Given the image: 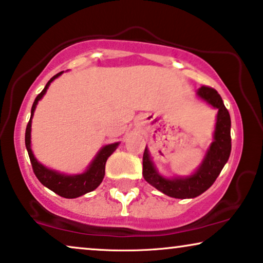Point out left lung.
Wrapping results in <instances>:
<instances>
[{"label":"left lung","mask_w":263,"mask_h":263,"mask_svg":"<svg viewBox=\"0 0 263 263\" xmlns=\"http://www.w3.org/2000/svg\"><path fill=\"white\" fill-rule=\"evenodd\" d=\"M198 95L203 100L216 107L217 121L215 128L214 142L208 151L200 168L186 179H164L156 172L147 148L142 157V175L149 185L173 198H194L209 189L215 182L231 155V117L224 106L222 98L214 88L203 86Z\"/></svg>","instance_id":"left-lung-1"}]
</instances>
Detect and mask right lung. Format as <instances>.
Instances as JSON below:
<instances>
[{"instance_id":"right-lung-1","label":"right lung","mask_w":263,"mask_h":263,"mask_svg":"<svg viewBox=\"0 0 263 263\" xmlns=\"http://www.w3.org/2000/svg\"><path fill=\"white\" fill-rule=\"evenodd\" d=\"M63 73V71L59 73H57L55 76H53L48 81V83L46 84L44 89L41 91V93L37 95L35 101H33L32 108H31V118L33 115V111H35L37 102L41 98L46 94L47 89H48L50 82L55 80L58 76ZM31 118H30L29 123L26 125L25 130V146L27 149V153H29L30 162H31L32 170L35 173L37 179L40 180V182L42 183L43 186L48 187L50 191H53L54 193L59 194L60 197H64V198H77V197L83 196L88 192H91L97 187L100 185L102 179H104L105 175V164H106L107 158L112 155V152L117 148L118 142L116 144H111L105 146L104 148H101V151L98 153V156L95 157L93 163L89 165V168L87 169V172L83 174H80V175H73V176H67L63 175V174H59L57 172H53V170H49L44 168L42 164H40L39 162L36 161V158L33 157V153L31 151V146H30V133H31Z\"/></svg>"}]
</instances>
